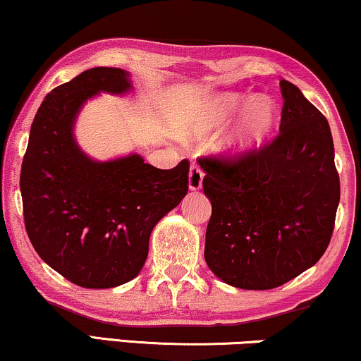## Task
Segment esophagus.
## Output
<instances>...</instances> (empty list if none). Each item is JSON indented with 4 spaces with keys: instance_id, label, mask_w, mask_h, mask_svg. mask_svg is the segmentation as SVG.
I'll return each instance as SVG.
<instances>
[{
    "instance_id": "34e87169",
    "label": "esophagus",
    "mask_w": 361,
    "mask_h": 361,
    "mask_svg": "<svg viewBox=\"0 0 361 361\" xmlns=\"http://www.w3.org/2000/svg\"><path fill=\"white\" fill-rule=\"evenodd\" d=\"M203 176H204V173L202 168H200L198 165H191L190 173H188V188L191 191H196V190L202 188Z\"/></svg>"
}]
</instances>
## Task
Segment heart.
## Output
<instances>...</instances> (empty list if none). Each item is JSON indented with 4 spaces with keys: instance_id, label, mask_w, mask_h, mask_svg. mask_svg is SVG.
<instances>
[{
    "instance_id": "heart-1",
    "label": "heart",
    "mask_w": 361,
    "mask_h": 361,
    "mask_svg": "<svg viewBox=\"0 0 361 361\" xmlns=\"http://www.w3.org/2000/svg\"><path fill=\"white\" fill-rule=\"evenodd\" d=\"M248 97L225 93L204 103L186 126V136H204L220 130L240 111ZM278 123V109L271 98L255 97L246 103L238 123L221 143V152L231 158L252 157L270 140Z\"/></svg>"
}]
</instances>
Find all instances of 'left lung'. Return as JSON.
<instances>
[{"label":"left lung","instance_id":"8db88e82","mask_svg":"<svg viewBox=\"0 0 361 361\" xmlns=\"http://www.w3.org/2000/svg\"><path fill=\"white\" fill-rule=\"evenodd\" d=\"M280 135L246 158H198L212 202L204 259L241 290H271L325 253L340 203L326 118L293 83L280 81Z\"/></svg>","mask_w":361,"mask_h":361}]
</instances>
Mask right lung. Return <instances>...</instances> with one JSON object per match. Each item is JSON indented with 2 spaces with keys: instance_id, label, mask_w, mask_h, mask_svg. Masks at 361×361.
Here are the masks:
<instances>
[{
  "instance_id": "obj_1",
  "label": "right lung",
  "mask_w": 361,
  "mask_h": 361,
  "mask_svg": "<svg viewBox=\"0 0 361 361\" xmlns=\"http://www.w3.org/2000/svg\"><path fill=\"white\" fill-rule=\"evenodd\" d=\"M131 90L130 73L91 68L47 94L31 125L20 188L26 233L44 263L83 288L133 280L149 235L188 193L190 161L159 170L140 154L97 161L73 135L86 99Z\"/></svg>"
}]
</instances>
